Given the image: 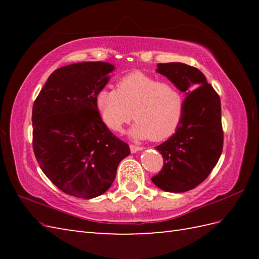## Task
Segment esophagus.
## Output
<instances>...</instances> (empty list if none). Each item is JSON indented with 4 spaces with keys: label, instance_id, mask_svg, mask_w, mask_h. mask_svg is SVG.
<instances>
[{
    "label": "esophagus",
    "instance_id": "obj_1",
    "mask_svg": "<svg viewBox=\"0 0 259 259\" xmlns=\"http://www.w3.org/2000/svg\"><path fill=\"white\" fill-rule=\"evenodd\" d=\"M142 149H144V148H142V147L135 146V145H130V151L133 152V153L138 152V151H140V150H142Z\"/></svg>",
    "mask_w": 259,
    "mask_h": 259
}]
</instances>
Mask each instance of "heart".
I'll return each instance as SVG.
<instances>
[{"instance_id":"b5f03b06","label":"heart","mask_w":259,"mask_h":259,"mask_svg":"<svg viewBox=\"0 0 259 259\" xmlns=\"http://www.w3.org/2000/svg\"><path fill=\"white\" fill-rule=\"evenodd\" d=\"M184 96L170 82L140 71L121 78L117 90L104 88L97 96V109L110 129L119 131L133 118L130 136L160 141L178 129L184 114Z\"/></svg>"}]
</instances>
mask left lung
Returning a JSON list of instances; mask_svg holds the SVG:
<instances>
[{"label": "left lung", "mask_w": 259, "mask_h": 259, "mask_svg": "<svg viewBox=\"0 0 259 259\" xmlns=\"http://www.w3.org/2000/svg\"><path fill=\"white\" fill-rule=\"evenodd\" d=\"M157 67V72L177 85L186 99L178 129L156 147L164 162L151 180L164 191L185 192L201 184L221 158V98L200 70L180 62L159 63Z\"/></svg>", "instance_id": "obj_1"}]
</instances>
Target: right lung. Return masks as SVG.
I'll use <instances>...</instances> for the list:
<instances>
[{"label":"right lung","mask_w":259,"mask_h":259,"mask_svg":"<svg viewBox=\"0 0 259 259\" xmlns=\"http://www.w3.org/2000/svg\"><path fill=\"white\" fill-rule=\"evenodd\" d=\"M114 65L80 62L57 69L33 104V150L60 190L91 199L104 194L130 149L108 129L97 96Z\"/></svg>","instance_id":"right-lung-1"}]
</instances>
